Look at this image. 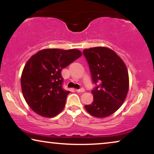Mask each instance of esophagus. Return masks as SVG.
<instances>
[{
    "label": "esophagus",
    "mask_w": 154,
    "mask_h": 154,
    "mask_svg": "<svg viewBox=\"0 0 154 154\" xmlns=\"http://www.w3.org/2000/svg\"><path fill=\"white\" fill-rule=\"evenodd\" d=\"M75 91H76L77 92H85V89H84V88H81V89L75 90Z\"/></svg>",
    "instance_id": "34e87169"
}]
</instances>
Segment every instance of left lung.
<instances>
[{
    "mask_svg": "<svg viewBox=\"0 0 154 154\" xmlns=\"http://www.w3.org/2000/svg\"><path fill=\"white\" fill-rule=\"evenodd\" d=\"M83 53L89 64L93 102L85 108L93 116L104 118L119 109L127 96L129 77L125 64L112 50L104 47L85 49Z\"/></svg>",
    "mask_w": 154,
    "mask_h": 154,
    "instance_id": "8db88e82",
    "label": "left lung"
}]
</instances>
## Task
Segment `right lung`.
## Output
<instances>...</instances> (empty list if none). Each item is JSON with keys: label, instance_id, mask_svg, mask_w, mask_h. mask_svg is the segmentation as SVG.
Returning <instances> with one entry per match:
<instances>
[{"label": "right lung", "instance_id": "add662e5", "mask_svg": "<svg viewBox=\"0 0 154 154\" xmlns=\"http://www.w3.org/2000/svg\"><path fill=\"white\" fill-rule=\"evenodd\" d=\"M81 55L75 49H45L29 59L23 69L21 86L25 100L33 111L51 118L63 110L70 92L63 88L61 71Z\"/></svg>", "mask_w": 154, "mask_h": 154}]
</instances>
